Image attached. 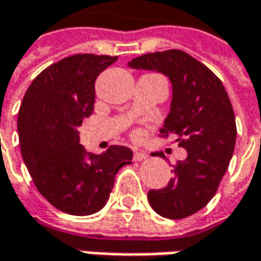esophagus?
Segmentation results:
<instances>
[{"mask_svg":"<svg viewBox=\"0 0 261 261\" xmlns=\"http://www.w3.org/2000/svg\"><path fill=\"white\" fill-rule=\"evenodd\" d=\"M145 158H146L145 152H142V151H138V149H136V151H134V160H135V161H144Z\"/></svg>","mask_w":261,"mask_h":261,"instance_id":"obj_1","label":"esophagus"}]
</instances>
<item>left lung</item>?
Returning a JSON list of instances; mask_svg holds the SVG:
<instances>
[{"label": "left lung", "instance_id": "obj_1", "mask_svg": "<svg viewBox=\"0 0 261 261\" xmlns=\"http://www.w3.org/2000/svg\"><path fill=\"white\" fill-rule=\"evenodd\" d=\"M127 65L166 74L173 84V101L161 129L187 151L177 161L173 178L148 192L158 215L183 219L205 207L215 196L234 154V109L221 80L202 62L180 49L145 54Z\"/></svg>", "mask_w": 261, "mask_h": 261}]
</instances>
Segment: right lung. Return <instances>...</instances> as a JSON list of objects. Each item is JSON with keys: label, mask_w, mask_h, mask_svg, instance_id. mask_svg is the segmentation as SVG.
Masks as SVG:
<instances>
[{"label": "right lung", "mask_w": 261, "mask_h": 261, "mask_svg": "<svg viewBox=\"0 0 261 261\" xmlns=\"http://www.w3.org/2000/svg\"><path fill=\"white\" fill-rule=\"evenodd\" d=\"M117 56L78 54L43 69L27 88L17 127L21 155L36 189L56 209L91 215L106 205L116 173L132 151L112 145L87 154L78 126L93 113L95 80Z\"/></svg>", "instance_id": "add662e5"}]
</instances>
